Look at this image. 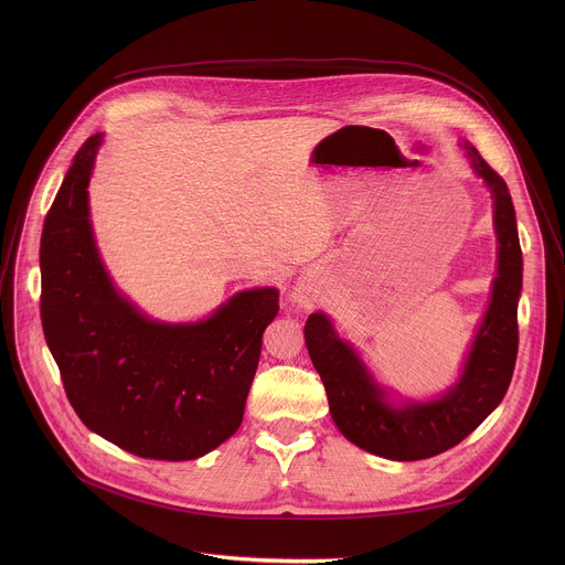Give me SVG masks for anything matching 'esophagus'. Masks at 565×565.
I'll return each mask as SVG.
<instances>
[{"mask_svg":"<svg viewBox=\"0 0 565 565\" xmlns=\"http://www.w3.org/2000/svg\"><path fill=\"white\" fill-rule=\"evenodd\" d=\"M295 299H297V301H303V299H306V295H301V292H297V295H295Z\"/></svg>","mask_w":565,"mask_h":565,"instance_id":"34e87169","label":"esophagus"}]
</instances>
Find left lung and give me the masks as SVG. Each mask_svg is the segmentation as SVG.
Instances as JSON below:
<instances>
[{
	"label": "left lung",
	"instance_id": "8db88e82",
	"mask_svg": "<svg viewBox=\"0 0 565 565\" xmlns=\"http://www.w3.org/2000/svg\"><path fill=\"white\" fill-rule=\"evenodd\" d=\"M460 147L494 199L499 264L488 310L458 380L429 399L395 402L393 391L373 377L353 344L338 335L327 312H312L303 327L306 349L324 382L333 423L353 445L388 460H423L458 445L501 405L516 364L523 257L512 196L471 142L462 140Z\"/></svg>",
	"mask_w": 565,
	"mask_h": 565
}]
</instances>
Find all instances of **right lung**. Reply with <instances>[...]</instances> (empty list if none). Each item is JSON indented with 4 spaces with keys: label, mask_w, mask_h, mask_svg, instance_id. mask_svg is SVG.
Listing matches in <instances>:
<instances>
[{
    "label": "right lung",
    "mask_w": 565,
    "mask_h": 565,
    "mask_svg": "<svg viewBox=\"0 0 565 565\" xmlns=\"http://www.w3.org/2000/svg\"><path fill=\"white\" fill-rule=\"evenodd\" d=\"M100 145L96 134L79 147L44 221V338L94 434L140 458L194 460L244 420L279 290H241L188 324L145 315L114 286L96 246L87 188Z\"/></svg>",
    "instance_id": "obj_1"
}]
</instances>
